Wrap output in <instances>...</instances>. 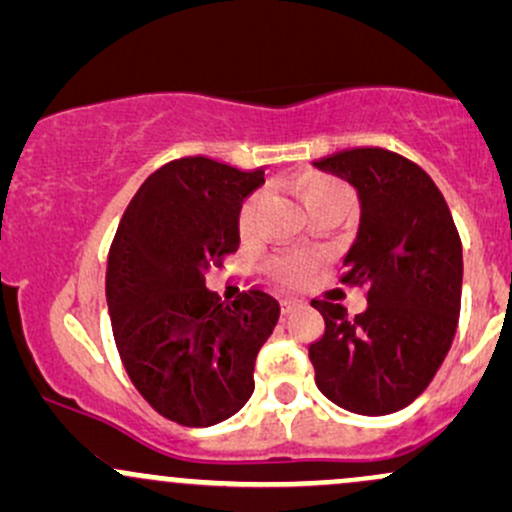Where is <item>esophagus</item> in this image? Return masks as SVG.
Wrapping results in <instances>:
<instances>
[{"label":"esophagus","instance_id":"34e87169","mask_svg":"<svg viewBox=\"0 0 512 512\" xmlns=\"http://www.w3.org/2000/svg\"><path fill=\"white\" fill-rule=\"evenodd\" d=\"M300 298H295V295H283V298H280V305H283V312H290V310H295V307L300 305Z\"/></svg>","mask_w":512,"mask_h":512}]
</instances>
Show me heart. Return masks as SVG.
Masks as SVG:
<instances>
[{
  "label": "heart",
  "instance_id": "obj_1",
  "mask_svg": "<svg viewBox=\"0 0 512 512\" xmlns=\"http://www.w3.org/2000/svg\"><path fill=\"white\" fill-rule=\"evenodd\" d=\"M290 188H293L295 195L300 197V202L305 205L307 212H315L327 205L351 207V202H354V190H351L342 178L329 173H317V170H305V173L295 175V178L290 180ZM261 200V192H251V195L241 202L239 217H236L241 234H249L251 227H254ZM268 271H271V276L276 278L278 283L298 285L315 271V258L298 254L278 256L273 258Z\"/></svg>",
  "mask_w": 512,
  "mask_h": 512
}]
</instances>
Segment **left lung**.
<instances>
[{"instance_id": "8db88e82", "label": "left lung", "mask_w": 512, "mask_h": 512, "mask_svg": "<svg viewBox=\"0 0 512 512\" xmlns=\"http://www.w3.org/2000/svg\"><path fill=\"white\" fill-rule=\"evenodd\" d=\"M315 166L359 190V236L339 283L364 288L368 300L356 317L334 300H312L324 317L322 339L310 344L317 388L344 410L388 415L430 386L454 342L459 232L434 180L400 153L359 146Z\"/></svg>"}]
</instances>
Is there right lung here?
I'll list each match as a JSON object with an SVG mask.
<instances>
[{"label": "right lung", "instance_id": "obj_1", "mask_svg": "<svg viewBox=\"0 0 512 512\" xmlns=\"http://www.w3.org/2000/svg\"><path fill=\"white\" fill-rule=\"evenodd\" d=\"M261 183L263 168L175 158L131 197L109 246L104 283L122 364L148 405L178 425H217L254 393L278 300L254 285L227 302L205 276L239 249V207Z\"/></svg>", "mask_w": 512, "mask_h": 512}]
</instances>
